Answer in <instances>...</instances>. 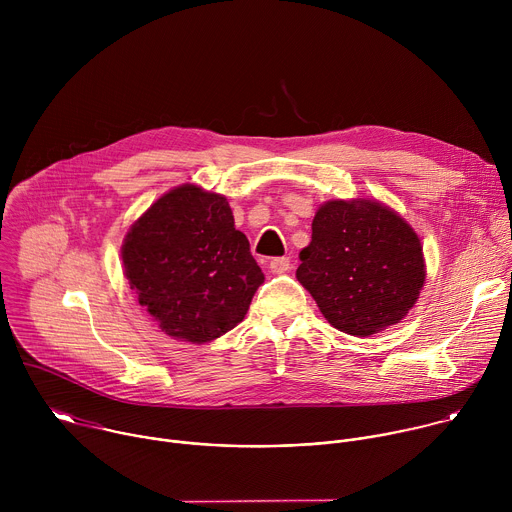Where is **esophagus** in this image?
Instances as JSON below:
<instances>
[{
    "label": "esophagus",
    "instance_id": "obj_1",
    "mask_svg": "<svg viewBox=\"0 0 512 512\" xmlns=\"http://www.w3.org/2000/svg\"><path fill=\"white\" fill-rule=\"evenodd\" d=\"M289 265H291V263H289V257H275V259L269 261V269H271L273 273H277V275H279V273H285V271L289 269Z\"/></svg>",
    "mask_w": 512,
    "mask_h": 512
}]
</instances>
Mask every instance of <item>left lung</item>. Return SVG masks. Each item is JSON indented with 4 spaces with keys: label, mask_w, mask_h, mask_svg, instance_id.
Segmentation results:
<instances>
[{
    "label": "left lung",
    "mask_w": 512,
    "mask_h": 512,
    "mask_svg": "<svg viewBox=\"0 0 512 512\" xmlns=\"http://www.w3.org/2000/svg\"><path fill=\"white\" fill-rule=\"evenodd\" d=\"M298 281L324 318L350 336H371L401 322L425 281L417 233L377 200H330L300 251Z\"/></svg>",
    "instance_id": "left-lung-1"
}]
</instances>
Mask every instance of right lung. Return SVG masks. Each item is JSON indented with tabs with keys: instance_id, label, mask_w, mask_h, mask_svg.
<instances>
[{
	"instance_id": "1",
	"label": "right lung",
	"mask_w": 512,
	"mask_h": 512,
	"mask_svg": "<svg viewBox=\"0 0 512 512\" xmlns=\"http://www.w3.org/2000/svg\"><path fill=\"white\" fill-rule=\"evenodd\" d=\"M141 306L172 338L204 344L243 322L263 273L223 194L182 184L131 225L121 247Z\"/></svg>"
}]
</instances>
